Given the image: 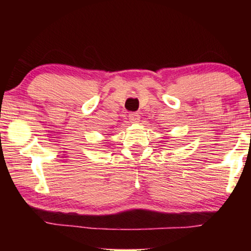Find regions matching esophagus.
I'll use <instances>...</instances> for the list:
<instances>
[{"instance_id": "1", "label": "esophagus", "mask_w": 251, "mask_h": 251, "mask_svg": "<svg viewBox=\"0 0 251 251\" xmlns=\"http://www.w3.org/2000/svg\"><path fill=\"white\" fill-rule=\"evenodd\" d=\"M129 120L131 123H138L140 120V116L138 113H130L129 114Z\"/></svg>"}]
</instances>
